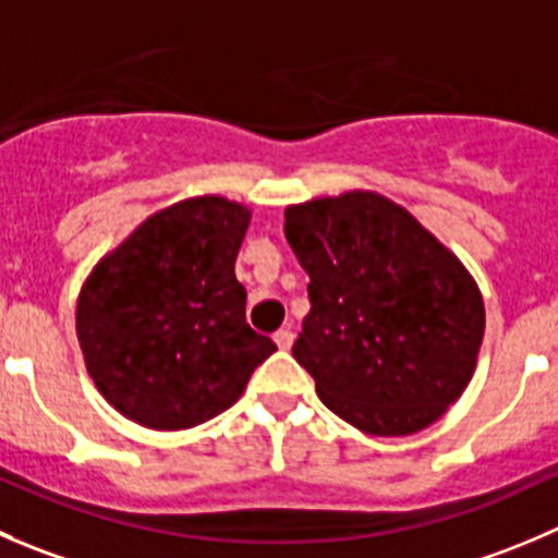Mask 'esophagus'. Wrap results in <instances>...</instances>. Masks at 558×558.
<instances>
[{"instance_id":"obj_1","label":"esophagus","mask_w":558,"mask_h":558,"mask_svg":"<svg viewBox=\"0 0 558 558\" xmlns=\"http://www.w3.org/2000/svg\"><path fill=\"white\" fill-rule=\"evenodd\" d=\"M275 343H278V349H291V343H294V332L291 329H278L275 332Z\"/></svg>"}]
</instances>
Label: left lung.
<instances>
[{"label": "left lung", "mask_w": 558, "mask_h": 558, "mask_svg": "<svg viewBox=\"0 0 558 558\" xmlns=\"http://www.w3.org/2000/svg\"><path fill=\"white\" fill-rule=\"evenodd\" d=\"M283 231L311 275L291 354L322 403L373 436L436 423L466 389L485 332L466 267L376 193L296 204Z\"/></svg>", "instance_id": "1"}]
</instances>
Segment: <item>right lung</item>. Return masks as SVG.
I'll return each instance as SVG.
<instances>
[{
	"mask_svg": "<svg viewBox=\"0 0 558 558\" xmlns=\"http://www.w3.org/2000/svg\"><path fill=\"white\" fill-rule=\"evenodd\" d=\"M247 220L220 196L187 198L144 220L86 278L75 307L86 371L133 423H207L278 349L245 322L234 262Z\"/></svg>",
	"mask_w": 558,
	"mask_h": 558,
	"instance_id": "obj_1",
	"label": "right lung"
}]
</instances>
